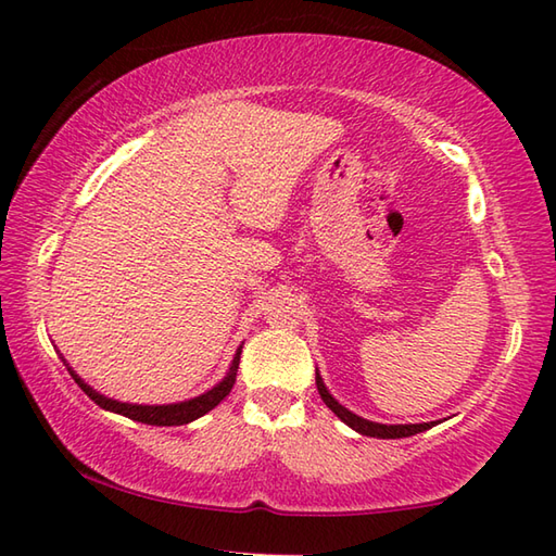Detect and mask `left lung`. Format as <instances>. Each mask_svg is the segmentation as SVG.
<instances>
[{"instance_id": "left-lung-1", "label": "left lung", "mask_w": 556, "mask_h": 556, "mask_svg": "<svg viewBox=\"0 0 556 556\" xmlns=\"http://www.w3.org/2000/svg\"><path fill=\"white\" fill-rule=\"evenodd\" d=\"M315 384H317V392H320L323 401L327 404L329 410L337 413V418L344 420L349 428H353L361 434H368V437H377V440H399V437H410V434H418L432 428V422H416V425H382V422H372V420H365L356 413H351L349 408H344L339 404V401L327 392V387L323 382L320 372H315Z\"/></svg>"}]
</instances>
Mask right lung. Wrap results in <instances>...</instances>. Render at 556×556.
I'll list each match as a JSON object with an SVG mask.
<instances>
[{
  "label": "right lung",
  "mask_w": 556,
  "mask_h": 556,
  "mask_svg": "<svg viewBox=\"0 0 556 556\" xmlns=\"http://www.w3.org/2000/svg\"><path fill=\"white\" fill-rule=\"evenodd\" d=\"M239 361H241V346L239 351H236V356L231 361V368L227 372V377L217 384L212 387L210 392L200 394L195 399H188V401H179V404H167V406H143V404H124V401H116V399H108L102 396L100 392H96L90 384H86L80 380V377L68 368L71 377H74L76 384L86 392L96 404L104 410H112V413H119V416H126L131 420H138V422H146V425H160V428H164V425H186L191 422L200 416H205L207 410L215 408L219 401L227 396L231 392V387L236 382V370H239ZM66 363V361H64Z\"/></svg>",
  "instance_id": "add662e5"
}]
</instances>
